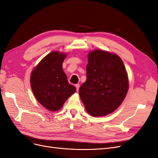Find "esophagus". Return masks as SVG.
I'll return each instance as SVG.
<instances>
[{"instance_id": "esophagus-1", "label": "esophagus", "mask_w": 158, "mask_h": 158, "mask_svg": "<svg viewBox=\"0 0 158 158\" xmlns=\"http://www.w3.org/2000/svg\"><path fill=\"white\" fill-rule=\"evenodd\" d=\"M75 87H76V90L78 91V89H79V88H80V84H76V85H75Z\"/></svg>"}]
</instances>
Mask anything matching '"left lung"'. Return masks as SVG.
I'll return each instance as SVG.
<instances>
[{"instance_id":"8db88e82","label":"left lung","mask_w":158,"mask_h":158,"mask_svg":"<svg viewBox=\"0 0 158 158\" xmlns=\"http://www.w3.org/2000/svg\"><path fill=\"white\" fill-rule=\"evenodd\" d=\"M86 77L79 89V95L91 115L99 117L111 113L125 98L128 76L117 55L99 49L90 52Z\"/></svg>"}]
</instances>
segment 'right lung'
Returning <instances> with one entry per match:
<instances>
[{"instance_id":"obj_1","label":"right lung","mask_w":158,"mask_h":158,"mask_svg":"<svg viewBox=\"0 0 158 158\" xmlns=\"http://www.w3.org/2000/svg\"><path fill=\"white\" fill-rule=\"evenodd\" d=\"M65 53L54 51L43 59L30 76L32 92L40 104L51 111L60 109L76 88L69 83L63 70Z\"/></svg>"}]
</instances>
